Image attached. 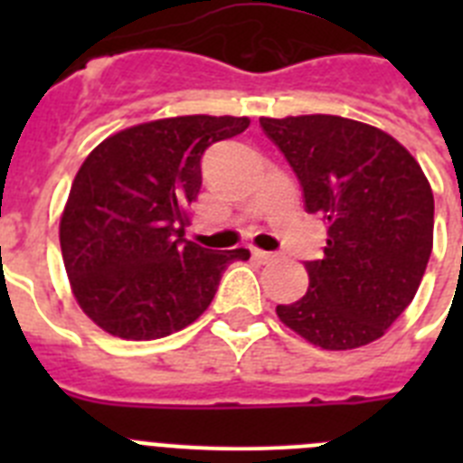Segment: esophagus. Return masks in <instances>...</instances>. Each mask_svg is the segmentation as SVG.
I'll use <instances>...</instances> for the list:
<instances>
[{
    "mask_svg": "<svg viewBox=\"0 0 463 463\" xmlns=\"http://www.w3.org/2000/svg\"><path fill=\"white\" fill-rule=\"evenodd\" d=\"M252 257H255V260H260V261H264V264H267V261H273L276 260V252H269V250H260V248H252Z\"/></svg>",
    "mask_w": 463,
    "mask_h": 463,
    "instance_id": "obj_1",
    "label": "esophagus"
}]
</instances>
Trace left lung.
<instances>
[{
  "label": "left lung",
  "mask_w": 463,
  "mask_h": 463,
  "mask_svg": "<svg viewBox=\"0 0 463 463\" xmlns=\"http://www.w3.org/2000/svg\"><path fill=\"white\" fill-rule=\"evenodd\" d=\"M326 224L322 260L304 261L308 289L278 306L289 329L325 350L373 343L415 297L433 245L427 175L390 134L338 116L260 118Z\"/></svg>",
  "instance_id": "obj_1"
}]
</instances>
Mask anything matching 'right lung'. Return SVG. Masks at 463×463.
I'll return each instance as SVG.
<instances>
[{"mask_svg":"<svg viewBox=\"0 0 463 463\" xmlns=\"http://www.w3.org/2000/svg\"><path fill=\"white\" fill-rule=\"evenodd\" d=\"M248 118L181 116L129 127L101 141L73 178L60 245L73 297L94 325L127 341L165 338L211 306L232 261L185 239L213 143L245 132Z\"/></svg>","mask_w":463,"mask_h":463,"instance_id":"right-lung-1","label":"right lung"}]
</instances>
